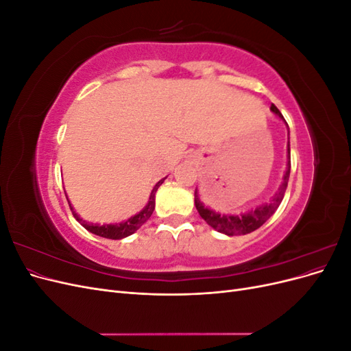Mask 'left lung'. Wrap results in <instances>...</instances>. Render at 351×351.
<instances>
[{"label": "left lung", "instance_id": "1", "mask_svg": "<svg viewBox=\"0 0 351 351\" xmlns=\"http://www.w3.org/2000/svg\"><path fill=\"white\" fill-rule=\"evenodd\" d=\"M271 111L277 117H280V119L287 124L282 114L280 112V110L277 107H275L274 104L271 105ZM287 152H289V164H287V169H285V174H284V182L280 186L278 192L275 193V196L271 199L269 204H263L261 206H256L249 212H244V214H236V215L219 214V212L212 210V209L206 208L204 204H202L200 199H199V195H197V189H196L195 190V205H196L199 215L204 218L212 228H215L217 231L222 232V234H227V236L249 234V232L258 230L261 226H263L265 222L269 219V217L274 214L275 210L278 209L280 204L282 202L287 184H289L290 167H291L290 142L287 143Z\"/></svg>", "mask_w": 351, "mask_h": 351}]
</instances>
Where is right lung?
Returning <instances> with one entry per match:
<instances>
[{"label":"right lung","instance_id":"obj_1","mask_svg":"<svg viewBox=\"0 0 351 351\" xmlns=\"http://www.w3.org/2000/svg\"><path fill=\"white\" fill-rule=\"evenodd\" d=\"M164 180H159V182L155 184V187L152 189V193L149 196V200H147V205L139 212V214H136L133 217H130L129 219H125L124 222H120V224H88V222H84L77 214L76 210L73 209L71 204H70V209L73 212V217L76 218L80 224L86 228L88 231H90L92 234H97L99 237H105V239H112V240H120L124 239L127 236H132L134 231L139 230L145 222L151 218L152 212L155 209V193L158 187L164 183ZM69 200V199H67Z\"/></svg>","mask_w":351,"mask_h":351}]
</instances>
